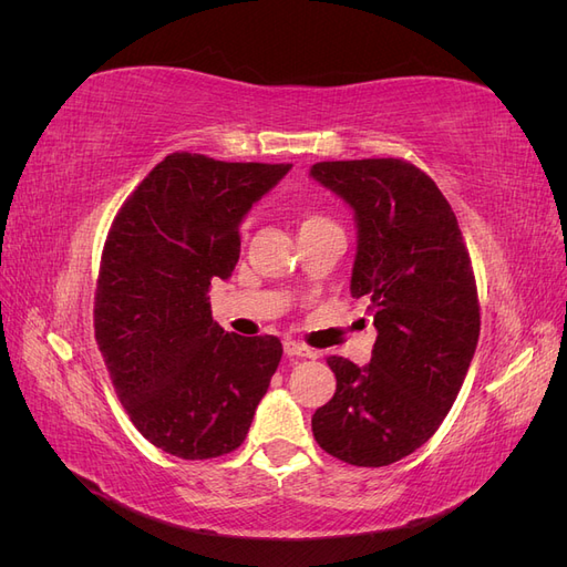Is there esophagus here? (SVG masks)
Segmentation results:
<instances>
[{
	"instance_id": "esophagus-1",
	"label": "esophagus",
	"mask_w": 567,
	"mask_h": 567,
	"mask_svg": "<svg viewBox=\"0 0 567 567\" xmlns=\"http://www.w3.org/2000/svg\"><path fill=\"white\" fill-rule=\"evenodd\" d=\"M284 350L288 357H317V352L312 348H307L305 342H298V340H286Z\"/></svg>"
}]
</instances>
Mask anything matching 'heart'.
I'll list each match as a JSON object with an SVG mask.
<instances>
[{
	"mask_svg": "<svg viewBox=\"0 0 567 567\" xmlns=\"http://www.w3.org/2000/svg\"><path fill=\"white\" fill-rule=\"evenodd\" d=\"M296 221H298V234L300 236L326 229V227H336L331 217H326L323 213H319L315 208H300L298 215H296Z\"/></svg>",
	"mask_w": 567,
	"mask_h": 567,
	"instance_id": "obj_1",
	"label": "heart"
}]
</instances>
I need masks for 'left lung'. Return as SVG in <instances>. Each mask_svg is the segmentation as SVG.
I'll return each mask as SVG.
<instances>
[{
  "mask_svg": "<svg viewBox=\"0 0 567 567\" xmlns=\"http://www.w3.org/2000/svg\"><path fill=\"white\" fill-rule=\"evenodd\" d=\"M312 177L354 210L350 290L371 300L379 331L369 367L326 357L336 392L312 433L350 466H390L435 435L468 373L480 336L471 255L452 205L414 163L326 161Z\"/></svg>",
  "mask_w": 567,
  "mask_h": 567,
  "instance_id": "8db88e82",
  "label": "left lung"
}]
</instances>
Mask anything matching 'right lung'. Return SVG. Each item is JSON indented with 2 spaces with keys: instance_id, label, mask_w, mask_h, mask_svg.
Masks as SVG:
<instances>
[{
  "instance_id": "obj_1",
  "label": "right lung",
  "mask_w": 567,
  "mask_h": 567,
  "mask_svg": "<svg viewBox=\"0 0 567 567\" xmlns=\"http://www.w3.org/2000/svg\"><path fill=\"white\" fill-rule=\"evenodd\" d=\"M288 169L169 153L109 229L94 338L130 421L167 454L200 461L241 447L281 362L277 336L221 329L208 288L231 277L238 225Z\"/></svg>"
}]
</instances>
